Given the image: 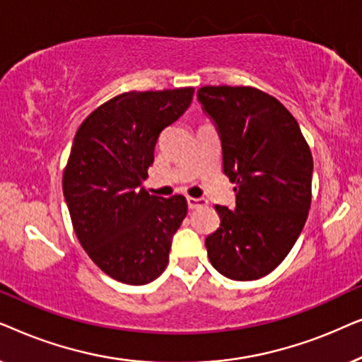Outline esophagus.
Segmentation results:
<instances>
[{
  "instance_id": "esophagus-1",
  "label": "esophagus",
  "mask_w": 362,
  "mask_h": 362,
  "mask_svg": "<svg viewBox=\"0 0 362 362\" xmlns=\"http://www.w3.org/2000/svg\"><path fill=\"white\" fill-rule=\"evenodd\" d=\"M207 206V201L202 197H187V207L189 209H197V207Z\"/></svg>"
}]
</instances>
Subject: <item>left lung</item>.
Instances as JSON below:
<instances>
[{
	"mask_svg": "<svg viewBox=\"0 0 362 362\" xmlns=\"http://www.w3.org/2000/svg\"><path fill=\"white\" fill-rule=\"evenodd\" d=\"M222 143V165L235 182L234 211L216 206L221 226L206 237L207 257L227 279L269 275L295 245L311 204L313 156L295 117L254 87L197 90Z\"/></svg>",
	"mask_w": 362,
	"mask_h": 362,
	"instance_id": "1",
	"label": "left lung"
}]
</instances>
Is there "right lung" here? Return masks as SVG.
<instances>
[{
    "mask_svg": "<svg viewBox=\"0 0 362 362\" xmlns=\"http://www.w3.org/2000/svg\"><path fill=\"white\" fill-rule=\"evenodd\" d=\"M194 88L125 92L95 108L74 138L62 176L74 230L112 279L145 285L168 265L186 197L151 196L141 182L160 133L191 105Z\"/></svg>",
    "mask_w": 362,
    "mask_h": 362,
    "instance_id": "obj_1",
    "label": "right lung"
}]
</instances>
